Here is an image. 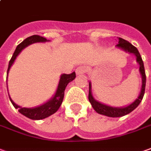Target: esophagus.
Here are the masks:
<instances>
[{"instance_id":"obj_1","label":"esophagus","mask_w":151,"mask_h":151,"mask_svg":"<svg viewBox=\"0 0 151 151\" xmlns=\"http://www.w3.org/2000/svg\"><path fill=\"white\" fill-rule=\"evenodd\" d=\"M86 68L85 66H78L76 69V75L80 76V75H83L84 73H86Z\"/></svg>"}]
</instances>
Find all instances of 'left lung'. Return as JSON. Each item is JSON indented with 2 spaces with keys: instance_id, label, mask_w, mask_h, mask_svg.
Wrapping results in <instances>:
<instances>
[{
  "instance_id": "8db88e82",
  "label": "left lung",
  "mask_w": 151,
  "mask_h": 151,
  "mask_svg": "<svg viewBox=\"0 0 151 151\" xmlns=\"http://www.w3.org/2000/svg\"><path fill=\"white\" fill-rule=\"evenodd\" d=\"M117 48L124 51L125 52L129 54H133L135 55V57L137 58V62L140 65L139 71L141 76V92L139 93L137 99H135V101H133L132 104H130L128 105L124 106V107H112V106L107 105L104 104H102L100 102L97 101L92 94V86H91V82H89V101L90 102L91 105L93 107V109L97 112L99 114L104 115L107 117H119L125 116L127 114H128L131 112H132L134 109L137 108V106L140 104V103L143 99L144 93H145V68H144V63L142 61L141 55L139 51L137 50L136 47H134L132 44H131L128 41H127L123 38H119L118 44H117Z\"/></svg>"
}]
</instances>
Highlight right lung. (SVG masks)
Masks as SVG:
<instances>
[{"label": "right lung", "mask_w": 151, "mask_h": 151, "mask_svg": "<svg viewBox=\"0 0 151 151\" xmlns=\"http://www.w3.org/2000/svg\"><path fill=\"white\" fill-rule=\"evenodd\" d=\"M49 40H47L45 38L38 36V35H33L30 36L29 38H25L21 43H19L16 49L14 50V52L12 56V58L10 59V62H9V65H8V70H7V77H6V81L8 80V74L10 71V67L14 64V61L16 58L18 57V55L22 52V50L25 48L26 47H28L30 44H33L35 42H48ZM76 78V72L73 71L70 74H62L60 76V80L58 82V88L57 90L54 93V95L49 100L42 104L41 105L34 107V108H23L16 104L10 97V102L12 103V104L15 109H19V112L23 114L24 116L29 117V119L32 120H41V119H44L46 117H49L51 115H52L58 111L60 106L62 104V101H63V98H64V92L66 86L69 84L70 82L72 81L74 79ZM8 90V88H7Z\"/></svg>", "instance_id": "add662e5"}]
</instances>
